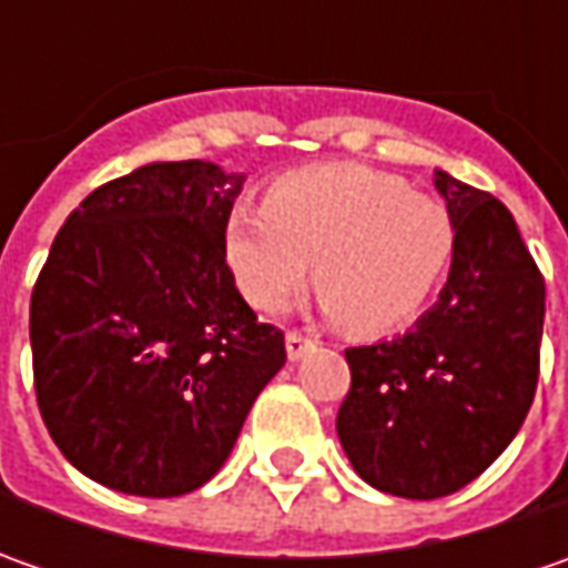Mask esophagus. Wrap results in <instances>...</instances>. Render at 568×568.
Instances as JSON below:
<instances>
[{"label":"esophagus","mask_w":568,"mask_h":568,"mask_svg":"<svg viewBox=\"0 0 568 568\" xmlns=\"http://www.w3.org/2000/svg\"><path fill=\"white\" fill-rule=\"evenodd\" d=\"M284 347H287V357H291V361H303V357L316 347V341L306 338V335H300V332H287Z\"/></svg>","instance_id":"esophagus-1"}]
</instances>
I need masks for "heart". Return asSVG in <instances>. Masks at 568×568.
<instances>
[{
    "mask_svg": "<svg viewBox=\"0 0 568 568\" xmlns=\"http://www.w3.org/2000/svg\"><path fill=\"white\" fill-rule=\"evenodd\" d=\"M230 274L258 313H281L316 258L322 310L363 335L402 328L443 284L455 255L448 207L363 164L277 176L265 205L240 202L221 230Z\"/></svg>",
    "mask_w": 568,
    "mask_h": 568,
    "instance_id": "1",
    "label": "heart"
}]
</instances>
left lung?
I'll use <instances>...</instances> for the list:
<instances>
[{"mask_svg":"<svg viewBox=\"0 0 568 568\" xmlns=\"http://www.w3.org/2000/svg\"><path fill=\"white\" fill-rule=\"evenodd\" d=\"M455 255L433 310L404 335L347 347L338 439L369 487L439 499L480 477L535 402L544 277L509 207L433 170Z\"/></svg>","mask_w":568,"mask_h":568,"instance_id":"8db88e82","label":"left lung"}]
</instances>
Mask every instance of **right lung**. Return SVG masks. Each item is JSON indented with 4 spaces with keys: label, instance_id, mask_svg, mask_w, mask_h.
Returning <instances> with one entry per match:
<instances>
[{
    "label": "right lung",
    "instance_id": "obj_1",
    "mask_svg": "<svg viewBox=\"0 0 568 568\" xmlns=\"http://www.w3.org/2000/svg\"><path fill=\"white\" fill-rule=\"evenodd\" d=\"M243 173L158 161L94 189L31 294L33 388L59 452L129 496H183L227 462L287 361L221 250Z\"/></svg>",
    "mask_w": 568,
    "mask_h": 568
}]
</instances>
